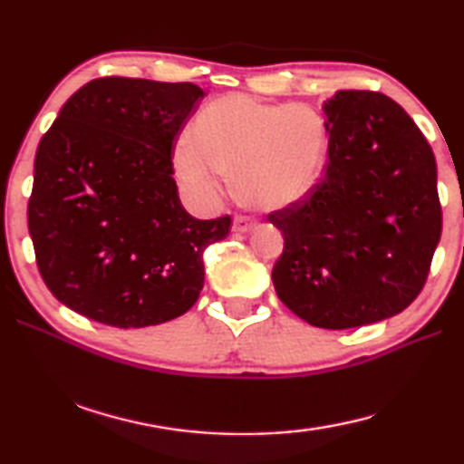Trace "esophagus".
Here are the masks:
<instances>
[{
  "instance_id": "esophagus-1",
  "label": "esophagus",
  "mask_w": 464,
  "mask_h": 464,
  "mask_svg": "<svg viewBox=\"0 0 464 464\" xmlns=\"http://www.w3.org/2000/svg\"><path fill=\"white\" fill-rule=\"evenodd\" d=\"M254 225H256V221L247 215H235V218H233V231H237V233H246Z\"/></svg>"
}]
</instances>
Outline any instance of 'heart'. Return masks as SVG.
I'll return each mask as SVG.
<instances>
[{
	"instance_id": "heart-1",
	"label": "heart",
	"mask_w": 464,
	"mask_h": 464,
	"mask_svg": "<svg viewBox=\"0 0 464 464\" xmlns=\"http://www.w3.org/2000/svg\"><path fill=\"white\" fill-rule=\"evenodd\" d=\"M327 140L325 119L309 104L229 93L196 116L192 139L176 147L174 166L198 198H215L235 174L243 200L262 210H280L301 202L317 186Z\"/></svg>"
}]
</instances>
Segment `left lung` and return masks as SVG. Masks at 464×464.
Returning <instances> with one entry per match:
<instances>
[{
    "label": "left lung",
    "instance_id": "1",
    "mask_svg": "<svg viewBox=\"0 0 464 464\" xmlns=\"http://www.w3.org/2000/svg\"><path fill=\"white\" fill-rule=\"evenodd\" d=\"M324 110V178L301 202L268 215L285 235L272 280L307 324L350 329L418 298L442 235V207L434 151L395 100L343 90Z\"/></svg>",
    "mask_w": 464,
    "mask_h": 464
}]
</instances>
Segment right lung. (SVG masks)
Instances as JSON below:
<instances>
[{"label":"right lung","mask_w":464,"mask_h":464,"mask_svg":"<svg viewBox=\"0 0 464 464\" xmlns=\"http://www.w3.org/2000/svg\"><path fill=\"white\" fill-rule=\"evenodd\" d=\"M202 98L188 82L100 77L44 132L28 231L44 285L72 311L129 329L198 301L204 249L231 227L190 217L178 196L171 153Z\"/></svg>","instance_id":"1"}]
</instances>
